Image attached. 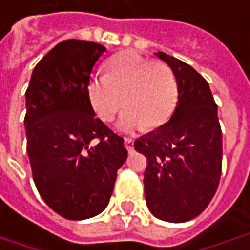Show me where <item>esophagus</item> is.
<instances>
[{
    "instance_id": "1",
    "label": "esophagus",
    "mask_w": 250,
    "mask_h": 250,
    "mask_svg": "<svg viewBox=\"0 0 250 250\" xmlns=\"http://www.w3.org/2000/svg\"><path fill=\"white\" fill-rule=\"evenodd\" d=\"M125 146L128 152H132L134 150V139L125 138Z\"/></svg>"
}]
</instances>
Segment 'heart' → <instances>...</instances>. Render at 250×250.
Wrapping results in <instances>:
<instances>
[{"instance_id":"heart-1","label":"heart","mask_w":250,"mask_h":250,"mask_svg":"<svg viewBox=\"0 0 250 250\" xmlns=\"http://www.w3.org/2000/svg\"><path fill=\"white\" fill-rule=\"evenodd\" d=\"M106 75H96L87 83V97L97 116L111 122L123 103L119 128H157L171 118L178 100L172 69L163 61H150L134 50L112 56L105 64Z\"/></svg>"}]
</instances>
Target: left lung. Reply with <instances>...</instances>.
Masks as SVG:
<instances>
[{"mask_svg":"<svg viewBox=\"0 0 250 250\" xmlns=\"http://www.w3.org/2000/svg\"><path fill=\"white\" fill-rule=\"evenodd\" d=\"M174 71L178 104L172 118L134 142L146 157L144 175L147 208L171 223L191 220L218 190L222 175V128L208 82L193 67L159 52Z\"/></svg>","mask_w":250,"mask_h":250,"instance_id":"obj_1","label":"left lung"}]
</instances>
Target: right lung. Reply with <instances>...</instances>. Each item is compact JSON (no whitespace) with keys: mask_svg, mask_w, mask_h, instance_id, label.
Listing matches in <instances>:
<instances>
[{"mask_svg":"<svg viewBox=\"0 0 250 250\" xmlns=\"http://www.w3.org/2000/svg\"><path fill=\"white\" fill-rule=\"evenodd\" d=\"M106 47L67 40L34 68L25 91L27 153L43 201L69 220L101 213L127 159L123 138L96 118L87 83Z\"/></svg>","mask_w":250,"mask_h":250,"instance_id":"1","label":"right lung"}]
</instances>
